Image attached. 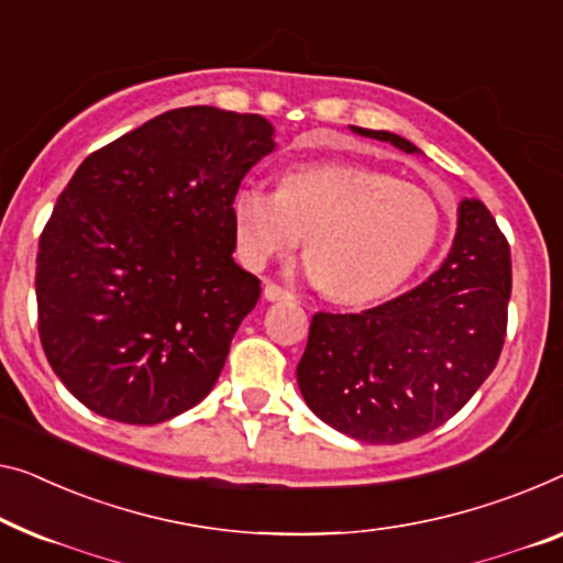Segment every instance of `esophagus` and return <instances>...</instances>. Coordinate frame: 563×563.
Here are the masks:
<instances>
[{"mask_svg":"<svg viewBox=\"0 0 563 563\" xmlns=\"http://www.w3.org/2000/svg\"><path fill=\"white\" fill-rule=\"evenodd\" d=\"M263 296L267 300H292V298H296V296H292V292H288L285 288H280V285H275V283H265Z\"/></svg>","mask_w":563,"mask_h":563,"instance_id":"1","label":"esophagus"}]
</instances>
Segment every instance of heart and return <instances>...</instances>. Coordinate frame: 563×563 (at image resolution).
Wrapping results in <instances>:
<instances>
[{
  "mask_svg": "<svg viewBox=\"0 0 563 563\" xmlns=\"http://www.w3.org/2000/svg\"><path fill=\"white\" fill-rule=\"evenodd\" d=\"M232 220L250 267L288 255L306 238V275L341 303L399 288L440 234V209L424 189L354 164L298 166L280 189L245 184Z\"/></svg>",
  "mask_w": 563,
  "mask_h": 563,
  "instance_id": "obj_1",
  "label": "heart"
}]
</instances>
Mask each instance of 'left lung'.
<instances>
[{"instance_id":"left-lung-1","label":"left lung","mask_w":563,"mask_h":563,"mask_svg":"<svg viewBox=\"0 0 563 563\" xmlns=\"http://www.w3.org/2000/svg\"><path fill=\"white\" fill-rule=\"evenodd\" d=\"M358 136L422 154L389 131ZM510 247L483 201L463 199L440 271L362 313H316L298 364L306 405L325 424L372 444L438 430L467 405L506 341Z\"/></svg>"}]
</instances>
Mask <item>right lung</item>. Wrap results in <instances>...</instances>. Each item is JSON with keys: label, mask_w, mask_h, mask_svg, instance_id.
Listing matches in <instances>:
<instances>
[{"label": "right lung", "mask_w": 563, "mask_h": 563, "mask_svg": "<svg viewBox=\"0 0 563 563\" xmlns=\"http://www.w3.org/2000/svg\"><path fill=\"white\" fill-rule=\"evenodd\" d=\"M273 133L257 113L176 108L93 151L57 197L37 329L57 379L96 415L158 424L212 391L260 298L232 257V201Z\"/></svg>", "instance_id": "right-lung-1"}]
</instances>
